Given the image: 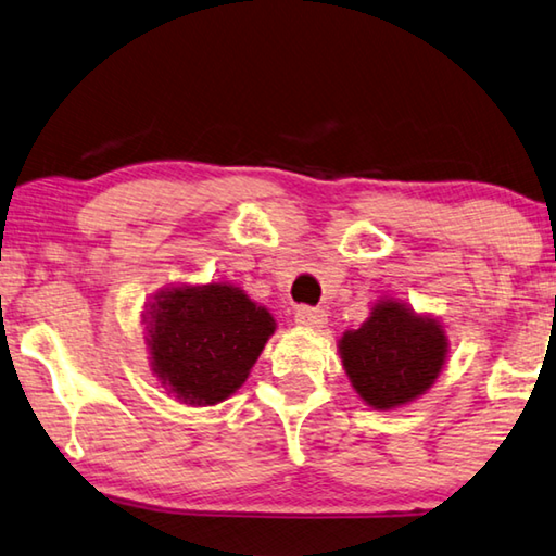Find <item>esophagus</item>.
Listing matches in <instances>:
<instances>
[{
  "label": "esophagus",
  "mask_w": 556,
  "mask_h": 556,
  "mask_svg": "<svg viewBox=\"0 0 556 556\" xmlns=\"http://www.w3.org/2000/svg\"><path fill=\"white\" fill-rule=\"evenodd\" d=\"M294 321L299 326H309V329H324L326 326V312L312 309V306H299L294 314Z\"/></svg>",
  "instance_id": "obj_1"
}]
</instances>
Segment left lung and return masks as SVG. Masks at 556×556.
<instances>
[{
	"label": "left lung",
	"instance_id": "left-lung-1",
	"mask_svg": "<svg viewBox=\"0 0 556 556\" xmlns=\"http://www.w3.org/2000/svg\"><path fill=\"white\" fill-rule=\"evenodd\" d=\"M445 326L393 296H381L358 329L339 339V356L358 399L374 410L408 405L433 389L447 361Z\"/></svg>",
	"mask_w": 556,
	"mask_h": 556
}]
</instances>
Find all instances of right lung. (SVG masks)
<instances>
[{"instance_id": "obj_1", "label": "right lung", "mask_w": 556, "mask_h": 556, "mask_svg": "<svg viewBox=\"0 0 556 556\" xmlns=\"http://www.w3.org/2000/svg\"><path fill=\"white\" fill-rule=\"evenodd\" d=\"M143 324L153 376L192 408L230 399L277 329L267 306L230 281L165 287L146 302Z\"/></svg>"}]
</instances>
